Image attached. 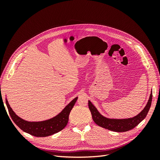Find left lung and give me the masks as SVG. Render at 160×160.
Masks as SVG:
<instances>
[{
    "label": "left lung",
    "instance_id": "8db88e82",
    "mask_svg": "<svg viewBox=\"0 0 160 160\" xmlns=\"http://www.w3.org/2000/svg\"><path fill=\"white\" fill-rule=\"evenodd\" d=\"M152 101V93L150 94L148 102L141 113H139L134 118L124 119H115L105 118L99 113L98 109L91 103L90 101H88V105L92 115V118L97 125H98L100 127L113 131V132H125L136 127L146 117L150 107H151Z\"/></svg>",
    "mask_w": 160,
    "mask_h": 160
}]
</instances>
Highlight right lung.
I'll use <instances>...</instances> for the list:
<instances>
[{
  "label": "right lung",
  "instance_id": "right-lung-1",
  "mask_svg": "<svg viewBox=\"0 0 160 160\" xmlns=\"http://www.w3.org/2000/svg\"><path fill=\"white\" fill-rule=\"evenodd\" d=\"M77 100V98L72 100L64 109L55 118L38 122H30L21 119L12 111L7 99H6V104L12 121L23 132L35 137H47L59 132L65 128L68 123L69 113Z\"/></svg>",
  "mask_w": 160,
  "mask_h": 160
}]
</instances>
